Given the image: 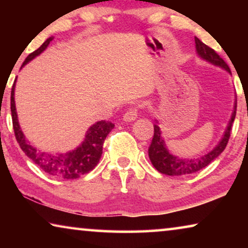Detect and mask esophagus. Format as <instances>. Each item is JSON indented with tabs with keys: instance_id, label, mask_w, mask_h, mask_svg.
Here are the masks:
<instances>
[{
	"instance_id": "esophagus-1",
	"label": "esophagus",
	"mask_w": 248,
	"mask_h": 248,
	"mask_svg": "<svg viewBox=\"0 0 248 248\" xmlns=\"http://www.w3.org/2000/svg\"><path fill=\"white\" fill-rule=\"evenodd\" d=\"M137 117H138V109L135 107H132L123 115V121L124 122H133L137 120Z\"/></svg>"
}]
</instances>
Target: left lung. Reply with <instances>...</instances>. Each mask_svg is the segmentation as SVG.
I'll return each mask as SVG.
<instances>
[{"mask_svg":"<svg viewBox=\"0 0 248 248\" xmlns=\"http://www.w3.org/2000/svg\"><path fill=\"white\" fill-rule=\"evenodd\" d=\"M195 48L198 55L201 57L202 60L213 64V65L221 67V69L226 70L227 72L232 73L230 72L229 66L227 65L225 61L215 52V49L206 46L204 43H202L201 40L198 38V37H195ZM236 107L237 100H235V104H233V111L232 114V117H230L229 123L227 125L225 133H223L219 143L217 144L211 151H209L208 154L199 155V157L195 158H182L177 157V155H171L170 152L168 151L167 147H166L164 138L161 137L160 127L158 126V122L155 121L157 123L154 124L155 134L148 150L151 164L154 165V167L157 169L159 172L168 176H183L194 174V172L205 168L206 166L211 164V162L215 160L217 157H219V155H221V152L225 150L226 145L228 143L230 132H232L233 120H235L236 116Z\"/></svg>","mask_w":248,"mask_h":248,"instance_id":"obj_1","label":"left lung"}]
</instances>
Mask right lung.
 Masks as SVG:
<instances>
[{
  "mask_svg": "<svg viewBox=\"0 0 248 248\" xmlns=\"http://www.w3.org/2000/svg\"><path fill=\"white\" fill-rule=\"evenodd\" d=\"M53 40V37H49L38 49L29 54L27 59L23 62L22 66H25L27 63L42 54L47 48L49 43ZM21 66V67H22ZM15 88L16 82L13 84L11 90V114H12V124L13 130H15L16 139L18 141L20 148L22 151L43 169L46 174L57 178L63 179H76L79 178L84 174L93 170L96 167L99 159L103 154V145L104 141L108 133L113 130L115 125L110 122L99 121L97 123L88 128L86 137L77 149L72 151L66 152V154L60 155H49L47 152H43L32 147L27 140L25 134L20 127L18 121V114L16 109L15 103Z\"/></svg>",
  "mask_w": 248,
  "mask_h": 248,
  "instance_id": "1",
  "label": "right lung"
}]
</instances>
